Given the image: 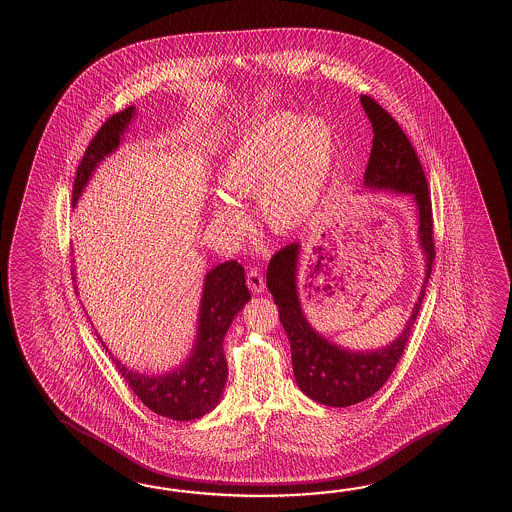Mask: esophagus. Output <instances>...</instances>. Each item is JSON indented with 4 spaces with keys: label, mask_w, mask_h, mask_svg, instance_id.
<instances>
[{
    "label": "esophagus",
    "mask_w": 512,
    "mask_h": 512,
    "mask_svg": "<svg viewBox=\"0 0 512 512\" xmlns=\"http://www.w3.org/2000/svg\"><path fill=\"white\" fill-rule=\"evenodd\" d=\"M247 285H249V289H252L254 293H263V289H265L263 274L258 269L247 271Z\"/></svg>",
    "instance_id": "obj_1"
}]
</instances>
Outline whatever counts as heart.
Returning <instances> with one entry per match:
<instances>
[{
	"label": "heart",
	"instance_id": "heart-1",
	"mask_svg": "<svg viewBox=\"0 0 512 512\" xmlns=\"http://www.w3.org/2000/svg\"><path fill=\"white\" fill-rule=\"evenodd\" d=\"M335 164L333 131L322 117L272 113L241 133L219 168V185L240 197H258L272 229H298L315 210ZM216 216L241 223L240 212L218 197Z\"/></svg>",
	"mask_w": 512,
	"mask_h": 512
}]
</instances>
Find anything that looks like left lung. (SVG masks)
<instances>
[{"instance_id":"obj_1","label":"left lung","mask_w":512,"mask_h":512,"mask_svg":"<svg viewBox=\"0 0 512 512\" xmlns=\"http://www.w3.org/2000/svg\"><path fill=\"white\" fill-rule=\"evenodd\" d=\"M360 102L373 128V146L364 183L373 188L412 194L419 210V240L426 256L425 283L401 337L395 338L390 346L371 353H353L338 348L320 337L302 313L296 293L300 245H285L272 256L267 269V287L278 305L280 322L291 342L294 377L300 390L316 403L337 408L362 403L379 392L392 377L412 337L435 260L432 199L425 170L414 146L399 122L375 98L360 95Z\"/></svg>"}]
</instances>
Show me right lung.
<instances>
[{"mask_svg":"<svg viewBox=\"0 0 512 512\" xmlns=\"http://www.w3.org/2000/svg\"><path fill=\"white\" fill-rule=\"evenodd\" d=\"M133 113L135 108L130 106L111 115L89 142L78 164L73 185V205L77 203L97 164L119 148L122 131L128 128ZM73 282H77L75 276ZM249 298L251 293L245 285V269L238 261H225L208 272L205 278L196 346L185 366L168 375L148 377L128 370L113 357L111 359L124 381L128 382L131 392L155 414L174 421H192L203 417L219 403L225 388L229 368L223 355V338L234 316L240 313Z\"/></svg>","mask_w":512,"mask_h":512,"instance_id":"add662e5","label":"right lung"}]
</instances>
